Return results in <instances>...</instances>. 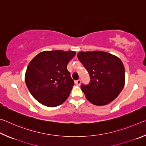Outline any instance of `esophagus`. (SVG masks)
I'll return each instance as SVG.
<instances>
[{
  "label": "esophagus",
  "mask_w": 146,
  "mask_h": 146,
  "mask_svg": "<svg viewBox=\"0 0 146 146\" xmlns=\"http://www.w3.org/2000/svg\"><path fill=\"white\" fill-rule=\"evenodd\" d=\"M80 83H81V80H77L75 81V84L76 86H80Z\"/></svg>",
  "instance_id": "obj_1"
}]
</instances>
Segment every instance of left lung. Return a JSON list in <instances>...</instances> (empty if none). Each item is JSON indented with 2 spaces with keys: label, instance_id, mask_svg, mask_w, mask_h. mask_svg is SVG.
<instances>
[{
  "label": "left lung",
  "instance_id": "left-lung-1",
  "mask_svg": "<svg viewBox=\"0 0 146 146\" xmlns=\"http://www.w3.org/2000/svg\"><path fill=\"white\" fill-rule=\"evenodd\" d=\"M77 57L90 76L89 84L81 85L89 102L104 106L115 99L125 84V69L120 59L99 51H81Z\"/></svg>",
  "mask_w": 146,
  "mask_h": 146
}]
</instances>
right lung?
<instances>
[{
  "instance_id": "add662e5",
  "label": "right lung",
  "mask_w": 146,
  "mask_h": 146,
  "mask_svg": "<svg viewBox=\"0 0 146 146\" xmlns=\"http://www.w3.org/2000/svg\"><path fill=\"white\" fill-rule=\"evenodd\" d=\"M75 54L72 51H46L32 59L27 68L25 82L38 102L56 107L67 99L75 84L67 65Z\"/></svg>"
}]
</instances>
